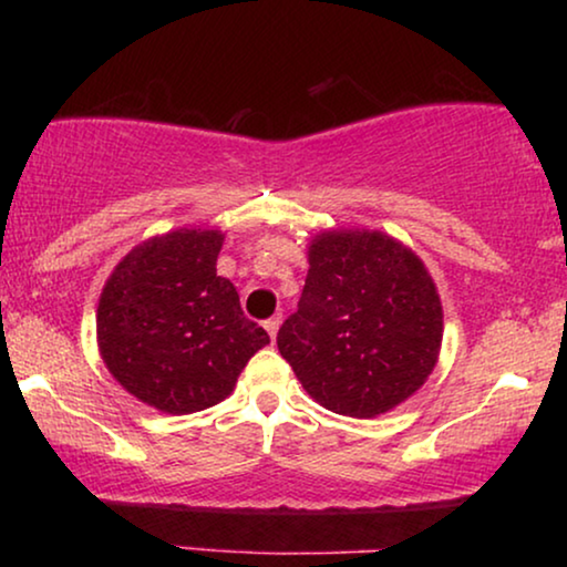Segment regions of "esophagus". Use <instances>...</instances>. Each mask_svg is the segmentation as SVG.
Returning a JSON list of instances; mask_svg holds the SVG:
<instances>
[{"label":"esophagus","instance_id":"esophagus-1","mask_svg":"<svg viewBox=\"0 0 567 567\" xmlns=\"http://www.w3.org/2000/svg\"><path fill=\"white\" fill-rule=\"evenodd\" d=\"M281 322H284V315H276V317H270V320H266V330H268V336L276 340V332H278V328H281Z\"/></svg>","mask_w":567,"mask_h":567}]
</instances>
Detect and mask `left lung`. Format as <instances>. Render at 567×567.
Here are the masks:
<instances>
[{
    "label": "left lung",
    "instance_id": "8db88e82",
    "mask_svg": "<svg viewBox=\"0 0 567 567\" xmlns=\"http://www.w3.org/2000/svg\"><path fill=\"white\" fill-rule=\"evenodd\" d=\"M441 336L436 284L410 247L382 231L332 229L309 245L299 309L276 343L322 408L377 417L421 390Z\"/></svg>",
    "mask_w": 567,
    "mask_h": 567
}]
</instances>
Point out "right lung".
Returning <instances> with one entry per match:
<instances>
[{
	"label": "right lung",
	"mask_w": 567,
	"mask_h": 567,
	"mask_svg": "<svg viewBox=\"0 0 567 567\" xmlns=\"http://www.w3.org/2000/svg\"><path fill=\"white\" fill-rule=\"evenodd\" d=\"M219 229H175L136 245L103 286L97 346L123 390L169 415L229 398L239 371L270 343L216 276Z\"/></svg>",
	"instance_id": "obj_1"
}]
</instances>
